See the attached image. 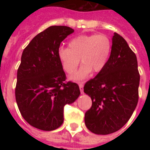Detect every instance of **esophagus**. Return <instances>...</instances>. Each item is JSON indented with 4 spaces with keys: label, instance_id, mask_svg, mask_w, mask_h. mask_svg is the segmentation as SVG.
Instances as JSON below:
<instances>
[{
    "label": "esophagus",
    "instance_id": "obj_1",
    "mask_svg": "<svg viewBox=\"0 0 150 150\" xmlns=\"http://www.w3.org/2000/svg\"><path fill=\"white\" fill-rule=\"evenodd\" d=\"M79 89H80V91H81V93H83V86H84V85L82 82H79Z\"/></svg>",
    "mask_w": 150,
    "mask_h": 150
}]
</instances>
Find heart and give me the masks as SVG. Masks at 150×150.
Here are the masks:
<instances>
[{
    "mask_svg": "<svg viewBox=\"0 0 150 150\" xmlns=\"http://www.w3.org/2000/svg\"><path fill=\"white\" fill-rule=\"evenodd\" d=\"M111 47V40L106 34L80 35L69 41L68 48H60L57 57L64 71L69 75L75 72L81 59L82 65L71 78L81 81L93 70L99 72L106 67Z\"/></svg>",
    "mask_w": 150,
    "mask_h": 150,
    "instance_id": "1",
    "label": "heart"
}]
</instances>
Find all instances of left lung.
<instances>
[{
    "label": "left lung",
    "instance_id": "8db88e82",
    "mask_svg": "<svg viewBox=\"0 0 150 150\" xmlns=\"http://www.w3.org/2000/svg\"><path fill=\"white\" fill-rule=\"evenodd\" d=\"M139 80L136 55L114 33L107 65L84 86V93L92 100V107L85 114L87 128L97 135L121 129L137 106Z\"/></svg>",
    "mask_w": 150,
    "mask_h": 150
}]
</instances>
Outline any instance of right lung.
Segmentation results:
<instances>
[{
	"label": "right lung",
	"instance_id": "right-lung-1",
	"mask_svg": "<svg viewBox=\"0 0 150 150\" xmlns=\"http://www.w3.org/2000/svg\"><path fill=\"white\" fill-rule=\"evenodd\" d=\"M74 33L53 25L36 35L25 48L17 71L15 99L23 118L34 128L53 131L64 121V107L77 100L79 87L65 82L57 57L61 43Z\"/></svg>",
	"mask_w": 150,
	"mask_h": 150
}]
</instances>
